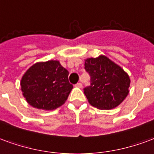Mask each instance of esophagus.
I'll list each match as a JSON object with an SVG mask.
<instances>
[{
  "label": "esophagus",
  "instance_id": "esophagus-1",
  "mask_svg": "<svg viewBox=\"0 0 154 154\" xmlns=\"http://www.w3.org/2000/svg\"><path fill=\"white\" fill-rule=\"evenodd\" d=\"M75 86H77V87H78V88H82V84L81 82H78L75 85Z\"/></svg>",
  "mask_w": 154,
  "mask_h": 154
}]
</instances>
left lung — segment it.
I'll use <instances>...</instances> for the list:
<instances>
[{
  "instance_id": "1",
  "label": "left lung",
  "mask_w": 154,
  "mask_h": 154,
  "mask_svg": "<svg viewBox=\"0 0 154 154\" xmlns=\"http://www.w3.org/2000/svg\"><path fill=\"white\" fill-rule=\"evenodd\" d=\"M90 75V86L83 89L89 103L99 109H112L120 104L129 93V76L122 68L101 55L85 61Z\"/></svg>"
}]
</instances>
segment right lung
<instances>
[{
  "label": "right lung",
  "instance_id": "obj_1",
  "mask_svg": "<svg viewBox=\"0 0 154 154\" xmlns=\"http://www.w3.org/2000/svg\"><path fill=\"white\" fill-rule=\"evenodd\" d=\"M20 84L28 103L45 110L63 104L73 88L68 82V71L56 60L32 65L23 76Z\"/></svg>",
  "mask_w": 154,
  "mask_h": 154
}]
</instances>
